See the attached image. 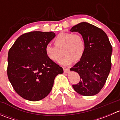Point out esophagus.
<instances>
[{
  "mask_svg": "<svg viewBox=\"0 0 120 120\" xmlns=\"http://www.w3.org/2000/svg\"><path fill=\"white\" fill-rule=\"evenodd\" d=\"M63 70L65 73H68L70 71V68H63Z\"/></svg>",
  "mask_w": 120,
  "mask_h": 120,
  "instance_id": "1",
  "label": "esophagus"
}]
</instances>
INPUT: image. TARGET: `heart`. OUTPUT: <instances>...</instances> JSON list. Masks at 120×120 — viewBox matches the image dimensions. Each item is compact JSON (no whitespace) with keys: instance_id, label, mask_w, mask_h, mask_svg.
Listing matches in <instances>:
<instances>
[{"instance_id":"heart-1","label":"heart","mask_w":120,"mask_h":120,"mask_svg":"<svg viewBox=\"0 0 120 120\" xmlns=\"http://www.w3.org/2000/svg\"><path fill=\"white\" fill-rule=\"evenodd\" d=\"M55 46L50 44L45 48L46 56L54 61H59L63 55L60 63L63 65L70 64L74 60H79L82 57L85 50V43L83 38L79 34L72 33H61L54 39Z\"/></svg>"}]
</instances>
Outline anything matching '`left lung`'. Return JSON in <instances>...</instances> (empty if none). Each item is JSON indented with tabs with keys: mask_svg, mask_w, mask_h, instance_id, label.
Returning <instances> with one entry per match:
<instances>
[{
	"mask_svg": "<svg viewBox=\"0 0 120 120\" xmlns=\"http://www.w3.org/2000/svg\"><path fill=\"white\" fill-rule=\"evenodd\" d=\"M70 31L79 32L85 43L82 57L70 68L81 78L79 83L72 87L80 95L94 96L102 89L110 71L112 46L106 34L89 23H79Z\"/></svg>",
	"mask_w": 120,
	"mask_h": 120,
	"instance_id": "obj_1",
	"label": "left lung"
}]
</instances>
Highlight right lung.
Wrapping results in <instances>:
<instances>
[{
  "instance_id": "obj_1",
  "label": "right lung",
  "mask_w": 120,
  "mask_h": 120,
  "mask_svg": "<svg viewBox=\"0 0 120 120\" xmlns=\"http://www.w3.org/2000/svg\"><path fill=\"white\" fill-rule=\"evenodd\" d=\"M53 32L32 31L22 34L8 53V78L24 99L38 101L51 91L55 77L63 68L49 59L45 48L55 37Z\"/></svg>"
}]
</instances>
